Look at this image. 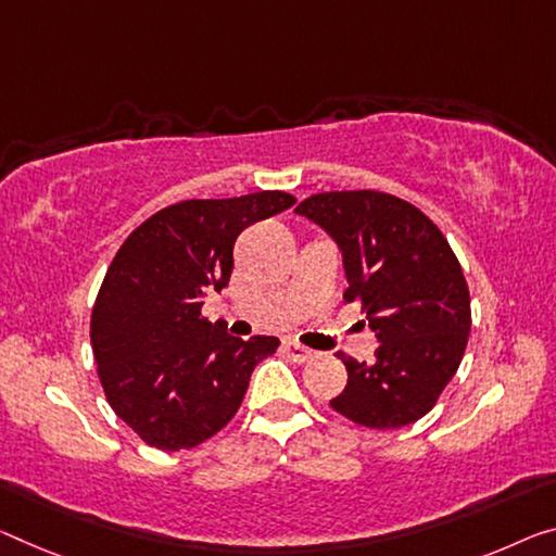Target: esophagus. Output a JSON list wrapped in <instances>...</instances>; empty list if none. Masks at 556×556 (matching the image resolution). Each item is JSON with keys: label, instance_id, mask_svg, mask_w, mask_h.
<instances>
[{"label": "esophagus", "instance_id": "1", "mask_svg": "<svg viewBox=\"0 0 556 556\" xmlns=\"http://www.w3.org/2000/svg\"><path fill=\"white\" fill-rule=\"evenodd\" d=\"M283 350H286V355L290 357V361H295V363H307V361H313L315 355H318V353H315V350L305 348L301 343H295V340H286Z\"/></svg>", "mask_w": 556, "mask_h": 556}]
</instances>
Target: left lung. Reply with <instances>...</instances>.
<instances>
[{"mask_svg":"<svg viewBox=\"0 0 556 556\" xmlns=\"http://www.w3.org/2000/svg\"><path fill=\"white\" fill-rule=\"evenodd\" d=\"M298 216L336 241L345 268V301H361L378 338L375 361L348 367L336 413L372 430L420 420L463 363L469 290L440 228L420 208L380 191H332L305 199Z\"/></svg>","mask_w":556,"mask_h":556,"instance_id":"obj_1","label":"left lung"}]
</instances>
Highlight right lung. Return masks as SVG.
<instances>
[{"label":"right lung","mask_w":556,"mask_h":556,"mask_svg":"<svg viewBox=\"0 0 556 556\" xmlns=\"http://www.w3.org/2000/svg\"><path fill=\"white\" fill-rule=\"evenodd\" d=\"M293 203L283 191L174 203L111 261L91 348L109 405L147 445L176 452L213 438L241 407L253 367L276 353L278 338H233L201 307L228 286L236 238Z\"/></svg>","instance_id":"obj_1"}]
</instances>
